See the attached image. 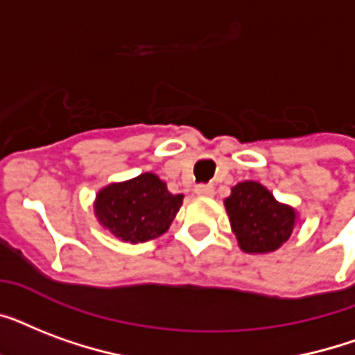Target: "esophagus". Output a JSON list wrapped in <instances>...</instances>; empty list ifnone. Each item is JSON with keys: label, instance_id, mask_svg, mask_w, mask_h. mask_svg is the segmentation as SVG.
<instances>
[{"label": "esophagus", "instance_id": "esophagus-1", "mask_svg": "<svg viewBox=\"0 0 355 355\" xmlns=\"http://www.w3.org/2000/svg\"><path fill=\"white\" fill-rule=\"evenodd\" d=\"M195 193L199 195V197H211L214 195V188L211 186H197Z\"/></svg>", "mask_w": 355, "mask_h": 355}]
</instances>
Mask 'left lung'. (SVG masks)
I'll list each match as a JSON object with an SVG mask.
<instances>
[{
	"instance_id": "obj_1",
	"label": "left lung",
	"mask_w": 355,
	"mask_h": 355,
	"mask_svg": "<svg viewBox=\"0 0 355 355\" xmlns=\"http://www.w3.org/2000/svg\"><path fill=\"white\" fill-rule=\"evenodd\" d=\"M225 208L237 245L247 254L275 252L298 225V211L254 180L236 184Z\"/></svg>"
}]
</instances>
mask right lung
<instances>
[{"label":"right lung","instance_id":"1","mask_svg":"<svg viewBox=\"0 0 355 355\" xmlns=\"http://www.w3.org/2000/svg\"><path fill=\"white\" fill-rule=\"evenodd\" d=\"M155 173H141L97 191L94 214L105 230L123 243H145L166 234L182 206Z\"/></svg>","mask_w":355,"mask_h":355}]
</instances>
